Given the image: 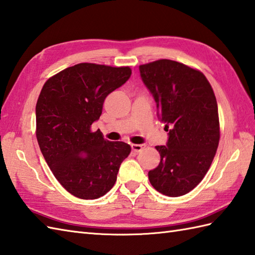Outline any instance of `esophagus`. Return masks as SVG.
I'll return each mask as SVG.
<instances>
[{"label":"esophagus","instance_id":"esophagus-1","mask_svg":"<svg viewBox=\"0 0 255 255\" xmlns=\"http://www.w3.org/2000/svg\"><path fill=\"white\" fill-rule=\"evenodd\" d=\"M132 149L134 150V151H136V152H139V151H142V150H144V148H145V144H132Z\"/></svg>","mask_w":255,"mask_h":255}]
</instances>
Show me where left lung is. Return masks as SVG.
<instances>
[{"label":"left lung","mask_w":255,"mask_h":255,"mask_svg":"<svg viewBox=\"0 0 255 255\" xmlns=\"http://www.w3.org/2000/svg\"><path fill=\"white\" fill-rule=\"evenodd\" d=\"M140 77L169 132L167 146H156L160 162L148 172L161 194L189 193L205 177L220 138L216 97L203 73L172 60L139 65Z\"/></svg>","instance_id":"left-lung-1"}]
</instances>
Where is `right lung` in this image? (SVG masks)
Instances as JSON below:
<instances>
[{"label":"right lung","instance_id":"obj_1","mask_svg":"<svg viewBox=\"0 0 255 255\" xmlns=\"http://www.w3.org/2000/svg\"><path fill=\"white\" fill-rule=\"evenodd\" d=\"M131 74L128 66L80 63L50 77L39 95V147L56 180L78 199L95 200L109 192L131 152L128 144L110 142L99 129L92 131L107 96Z\"/></svg>","mask_w":255,"mask_h":255}]
</instances>
